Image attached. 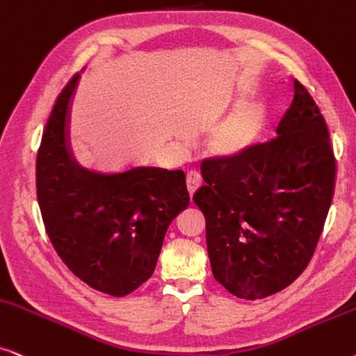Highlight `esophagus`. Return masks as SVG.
I'll use <instances>...</instances> for the list:
<instances>
[{
  "label": "esophagus",
  "instance_id": "esophagus-1",
  "mask_svg": "<svg viewBox=\"0 0 356 356\" xmlns=\"http://www.w3.org/2000/svg\"><path fill=\"white\" fill-rule=\"evenodd\" d=\"M201 184H202V178H201L200 173L195 172V170L188 172V175H186V186H188L189 195H191V196L195 195V191L201 186Z\"/></svg>",
  "mask_w": 356,
  "mask_h": 356
}]
</instances>
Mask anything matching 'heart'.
<instances>
[{
  "label": "heart",
  "instance_id": "obj_1",
  "mask_svg": "<svg viewBox=\"0 0 356 356\" xmlns=\"http://www.w3.org/2000/svg\"><path fill=\"white\" fill-rule=\"evenodd\" d=\"M263 118L260 104H248L216 124L207 136V149L212 155L232 159L253 144Z\"/></svg>",
  "mask_w": 356,
  "mask_h": 356
}]
</instances>
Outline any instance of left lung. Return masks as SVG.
Listing matches in <instances>:
<instances>
[{
	"instance_id": "8db88e82",
	"label": "left lung",
	"mask_w": 356,
	"mask_h": 356,
	"mask_svg": "<svg viewBox=\"0 0 356 356\" xmlns=\"http://www.w3.org/2000/svg\"><path fill=\"white\" fill-rule=\"evenodd\" d=\"M278 137L232 159L201 165L193 196L206 219L212 275L240 299H263L307 266L324 229L337 179L329 127L307 88L294 98Z\"/></svg>"
}]
</instances>
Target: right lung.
I'll return each mask as SVG.
<instances>
[{
  "instance_id": "1",
  "label": "right lung",
  "mask_w": 356,
  "mask_h": 356,
  "mask_svg": "<svg viewBox=\"0 0 356 356\" xmlns=\"http://www.w3.org/2000/svg\"><path fill=\"white\" fill-rule=\"evenodd\" d=\"M80 73L55 101L37 152L40 214L58 257L88 286L126 296L154 273L168 225L189 204L181 170L83 168L68 150V108Z\"/></svg>"
}]
</instances>
